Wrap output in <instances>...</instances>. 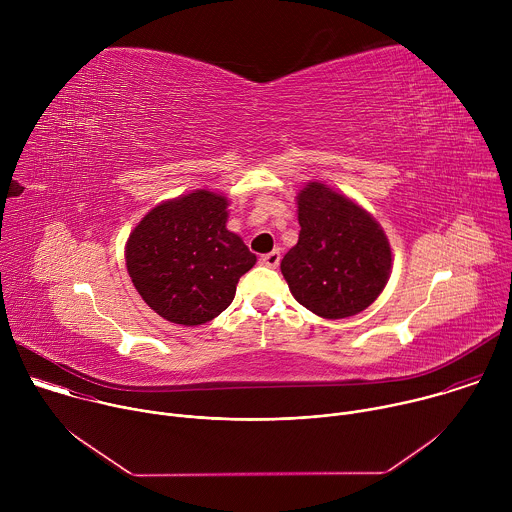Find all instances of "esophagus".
<instances>
[{
    "instance_id": "1",
    "label": "esophagus",
    "mask_w": 512,
    "mask_h": 512,
    "mask_svg": "<svg viewBox=\"0 0 512 512\" xmlns=\"http://www.w3.org/2000/svg\"><path fill=\"white\" fill-rule=\"evenodd\" d=\"M279 261H281V255H279V251H277V249H275V251H271V253H267V255H263V257L259 259V263H261V265L271 267V269H275V267L279 265Z\"/></svg>"
}]
</instances>
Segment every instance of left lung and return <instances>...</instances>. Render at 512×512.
I'll list each match as a JSON object with an SVG mask.
<instances>
[{
    "mask_svg": "<svg viewBox=\"0 0 512 512\" xmlns=\"http://www.w3.org/2000/svg\"><path fill=\"white\" fill-rule=\"evenodd\" d=\"M296 200L300 239L281 259L291 296L326 320L367 310L393 269L383 227L358 202L318 180Z\"/></svg>",
    "mask_w": 512,
    "mask_h": 512,
    "instance_id": "left-lung-1",
    "label": "left lung"
}]
</instances>
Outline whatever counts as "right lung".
<instances>
[{
  "mask_svg": "<svg viewBox=\"0 0 512 512\" xmlns=\"http://www.w3.org/2000/svg\"><path fill=\"white\" fill-rule=\"evenodd\" d=\"M227 221L229 198L200 188L160 202L129 233L127 273L158 316L200 326L231 306L257 257Z\"/></svg>",
  "mask_w": 512,
  "mask_h": 512,
  "instance_id": "right-lung-1",
  "label": "right lung"
}]
</instances>
